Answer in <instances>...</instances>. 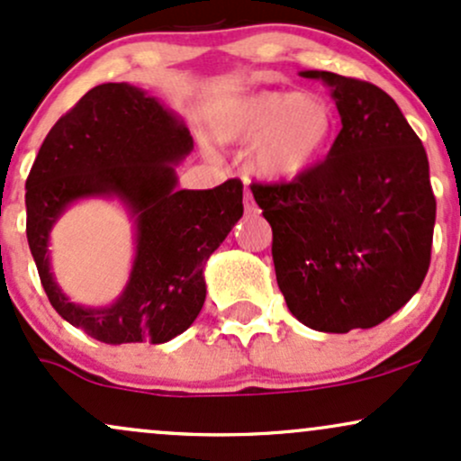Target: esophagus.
Listing matches in <instances>:
<instances>
[{"label":"esophagus","mask_w":461,"mask_h":461,"mask_svg":"<svg viewBox=\"0 0 461 461\" xmlns=\"http://www.w3.org/2000/svg\"><path fill=\"white\" fill-rule=\"evenodd\" d=\"M245 190H247V184H245ZM245 212H256V203H253V197H251V193H245Z\"/></svg>","instance_id":"1"}]
</instances>
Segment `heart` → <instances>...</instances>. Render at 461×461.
Segmentation results:
<instances>
[{"label": "heart", "mask_w": 461, "mask_h": 461, "mask_svg": "<svg viewBox=\"0 0 461 461\" xmlns=\"http://www.w3.org/2000/svg\"><path fill=\"white\" fill-rule=\"evenodd\" d=\"M338 119L319 95L253 93L231 102L214 121L221 142H256L251 168L271 182L310 171L330 149Z\"/></svg>", "instance_id": "heart-1"}]
</instances>
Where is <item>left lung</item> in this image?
<instances>
[{
	"instance_id": "8db88e82",
	"label": "left lung",
	"mask_w": 461,
	"mask_h": 461,
	"mask_svg": "<svg viewBox=\"0 0 461 461\" xmlns=\"http://www.w3.org/2000/svg\"><path fill=\"white\" fill-rule=\"evenodd\" d=\"M342 130L321 164L288 184H253L273 230L285 305L305 327L368 330L416 294L431 260L429 160L388 93L330 71Z\"/></svg>"
}]
</instances>
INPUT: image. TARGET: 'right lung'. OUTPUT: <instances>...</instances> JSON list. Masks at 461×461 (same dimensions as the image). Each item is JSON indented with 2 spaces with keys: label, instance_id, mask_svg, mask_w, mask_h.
Returning <instances> with one entry per match:
<instances>
[{
  "label": "right lung",
  "instance_id": "add662e5",
  "mask_svg": "<svg viewBox=\"0 0 461 461\" xmlns=\"http://www.w3.org/2000/svg\"><path fill=\"white\" fill-rule=\"evenodd\" d=\"M193 151L184 121L125 82L99 84L50 130L25 182L28 245L47 299L67 322L105 345L173 340L199 316L203 268L242 216L240 179L179 190ZM119 198L135 223V262L110 306L68 302L49 262L50 227L79 198Z\"/></svg>",
  "mask_w": 461,
  "mask_h": 461
}]
</instances>
